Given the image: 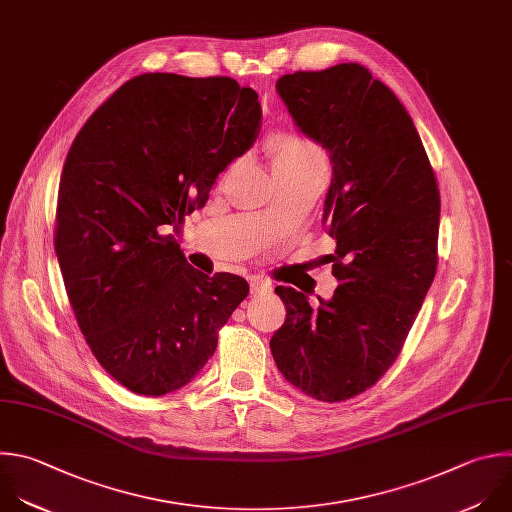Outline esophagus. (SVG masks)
<instances>
[{"instance_id": "obj_1", "label": "esophagus", "mask_w": 512, "mask_h": 512, "mask_svg": "<svg viewBox=\"0 0 512 512\" xmlns=\"http://www.w3.org/2000/svg\"><path fill=\"white\" fill-rule=\"evenodd\" d=\"M271 289V283L267 279H261V277H253L251 279V293L253 295H259V293H265Z\"/></svg>"}]
</instances>
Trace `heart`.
<instances>
[{
	"instance_id": "b5f03b06",
	"label": "heart",
	"mask_w": 512,
	"mask_h": 512,
	"mask_svg": "<svg viewBox=\"0 0 512 512\" xmlns=\"http://www.w3.org/2000/svg\"><path fill=\"white\" fill-rule=\"evenodd\" d=\"M273 164L277 175H303V173H315V170H323L325 173V156L323 152L309 142L307 138L293 134V132H281L273 138Z\"/></svg>"
}]
</instances>
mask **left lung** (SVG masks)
I'll list each match as a JSON object with an SVG mask.
<instances>
[{
    "instance_id": "obj_1",
    "label": "left lung",
    "mask_w": 512,
    "mask_h": 512,
    "mask_svg": "<svg viewBox=\"0 0 512 512\" xmlns=\"http://www.w3.org/2000/svg\"><path fill=\"white\" fill-rule=\"evenodd\" d=\"M301 134L329 152L323 223L335 239L331 299L275 287L287 317L271 337L283 378L321 402L372 388L398 358L434 281L440 193L396 94L356 62L275 84Z\"/></svg>"
}]
</instances>
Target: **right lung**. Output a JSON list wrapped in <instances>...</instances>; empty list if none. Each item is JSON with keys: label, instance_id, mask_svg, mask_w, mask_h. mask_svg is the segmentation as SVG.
Returning <instances> with one entry per match:
<instances>
[{"label": "right lung", "instance_id": "obj_1", "mask_svg": "<svg viewBox=\"0 0 512 512\" xmlns=\"http://www.w3.org/2000/svg\"><path fill=\"white\" fill-rule=\"evenodd\" d=\"M261 104L233 78L142 74L82 126L64 162L56 255L100 366L124 388L187 386L247 297L233 273L191 267L177 231L257 140Z\"/></svg>", "mask_w": 512, "mask_h": 512}]
</instances>
